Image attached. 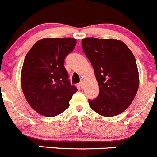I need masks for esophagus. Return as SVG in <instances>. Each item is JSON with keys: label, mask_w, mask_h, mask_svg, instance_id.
Listing matches in <instances>:
<instances>
[{"label": "esophagus", "mask_w": 157, "mask_h": 157, "mask_svg": "<svg viewBox=\"0 0 157 157\" xmlns=\"http://www.w3.org/2000/svg\"><path fill=\"white\" fill-rule=\"evenodd\" d=\"M79 86H80L82 88H83V87H84V82H83V81H82V82L79 83Z\"/></svg>", "instance_id": "esophagus-1"}]
</instances>
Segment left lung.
Instances as JSON below:
<instances>
[{"mask_svg":"<svg viewBox=\"0 0 157 157\" xmlns=\"http://www.w3.org/2000/svg\"><path fill=\"white\" fill-rule=\"evenodd\" d=\"M82 46L94 69L99 94L88 100L90 107L104 117H113L131 105L139 87V73L133 52L115 39L85 38Z\"/></svg>","mask_w":157,"mask_h":157,"instance_id":"1","label":"left lung"}]
</instances>
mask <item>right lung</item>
I'll return each mask as SVG.
<instances>
[{
  "mask_svg": "<svg viewBox=\"0 0 157 157\" xmlns=\"http://www.w3.org/2000/svg\"><path fill=\"white\" fill-rule=\"evenodd\" d=\"M76 45L73 38H44L26 54L21 70L23 92L31 108L46 117H55L69 106L76 87L64 67L66 56Z\"/></svg>",
  "mask_w": 157,
  "mask_h": 157,
  "instance_id": "obj_1",
  "label": "right lung"
}]
</instances>
